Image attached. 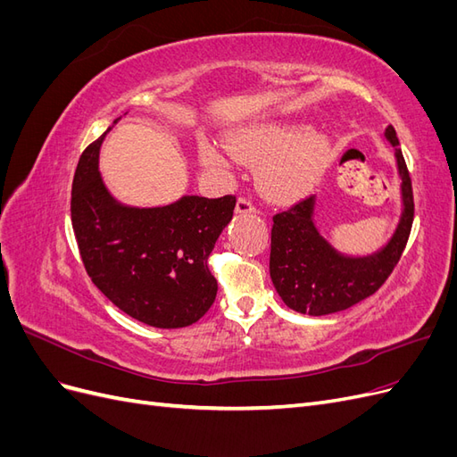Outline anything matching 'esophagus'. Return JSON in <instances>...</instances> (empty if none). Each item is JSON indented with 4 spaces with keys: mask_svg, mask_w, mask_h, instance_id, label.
<instances>
[{
    "mask_svg": "<svg viewBox=\"0 0 457 457\" xmlns=\"http://www.w3.org/2000/svg\"><path fill=\"white\" fill-rule=\"evenodd\" d=\"M237 213H238V215H247V213H255V207L252 205V202H250V200H245V198H240V200L237 202Z\"/></svg>",
    "mask_w": 457,
    "mask_h": 457,
    "instance_id": "1",
    "label": "esophagus"
}]
</instances>
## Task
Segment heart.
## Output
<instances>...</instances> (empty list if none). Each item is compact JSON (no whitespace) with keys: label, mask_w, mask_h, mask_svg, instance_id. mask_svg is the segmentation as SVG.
Returning <instances> with one entry per match:
<instances>
[{"label":"heart","mask_w":457,"mask_h":457,"mask_svg":"<svg viewBox=\"0 0 457 457\" xmlns=\"http://www.w3.org/2000/svg\"><path fill=\"white\" fill-rule=\"evenodd\" d=\"M227 147L200 145L198 158L205 170L225 175L232 156L259 165L257 181L262 195L274 202L299 198L331 152V139L324 131H305V126L289 121H261L232 129Z\"/></svg>","instance_id":"obj_1"}]
</instances>
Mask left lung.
<instances>
[{"label": "left lung", "instance_id": "1", "mask_svg": "<svg viewBox=\"0 0 457 457\" xmlns=\"http://www.w3.org/2000/svg\"><path fill=\"white\" fill-rule=\"evenodd\" d=\"M385 141L395 148L400 181V213L389 240L362 255L343 253L316 225L318 196L274 215L270 230V280L286 305L301 314L324 316L356 305L376 294L404 252L413 220L411 183L398 148L396 131L386 126Z\"/></svg>", "mask_w": 457, "mask_h": 457}]
</instances>
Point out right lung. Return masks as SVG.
Here are the masks:
<instances>
[{
	"instance_id": "right-lung-1",
	"label": "right lung",
	"mask_w": 457,
	"mask_h": 457,
	"mask_svg": "<svg viewBox=\"0 0 457 457\" xmlns=\"http://www.w3.org/2000/svg\"><path fill=\"white\" fill-rule=\"evenodd\" d=\"M114 123L84 150L74 173L71 212L81 261L93 284L135 320L162 329L190 326L215 301L207 257L237 200L185 195L156 207L120 202L99 171L101 145Z\"/></svg>"
}]
</instances>
